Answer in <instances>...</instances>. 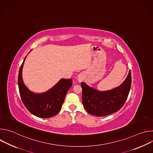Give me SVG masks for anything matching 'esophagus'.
I'll use <instances>...</instances> for the list:
<instances>
[{"label": "esophagus", "mask_w": 153, "mask_h": 153, "mask_svg": "<svg viewBox=\"0 0 153 153\" xmlns=\"http://www.w3.org/2000/svg\"><path fill=\"white\" fill-rule=\"evenodd\" d=\"M83 79V76L82 74H79L78 76V80H79V82H82Z\"/></svg>", "instance_id": "1"}]
</instances>
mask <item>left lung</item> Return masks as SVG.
<instances>
[{
	"mask_svg": "<svg viewBox=\"0 0 153 153\" xmlns=\"http://www.w3.org/2000/svg\"><path fill=\"white\" fill-rule=\"evenodd\" d=\"M131 85V74L130 71L120 86L110 91H99L82 82L83 106L87 112L98 117L114 113L119 110L125 104Z\"/></svg>",
	"mask_w": 153,
	"mask_h": 153,
	"instance_id": "1",
	"label": "left lung"
}]
</instances>
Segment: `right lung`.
Returning a JSON list of instances; mask_svg holds the SVG:
<instances>
[{"label":"right lung","mask_w":153,"mask_h":153,"mask_svg":"<svg viewBox=\"0 0 153 153\" xmlns=\"http://www.w3.org/2000/svg\"><path fill=\"white\" fill-rule=\"evenodd\" d=\"M25 59L20 67L18 75L19 93L23 103L31 114L37 117L49 118L56 115L61 110L65 96L72 86L73 80L62 79L47 92L34 94L27 88L22 77Z\"/></svg>","instance_id":"add662e5"}]
</instances>
